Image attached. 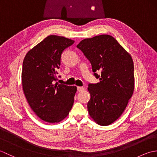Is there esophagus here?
Returning a JSON list of instances; mask_svg holds the SVG:
<instances>
[{
    "mask_svg": "<svg viewBox=\"0 0 157 157\" xmlns=\"http://www.w3.org/2000/svg\"><path fill=\"white\" fill-rule=\"evenodd\" d=\"M78 90L79 92H83L85 90V88H83V87H80V86H79V87H78Z\"/></svg>",
    "mask_w": 157,
    "mask_h": 157,
    "instance_id": "obj_1",
    "label": "esophagus"
}]
</instances>
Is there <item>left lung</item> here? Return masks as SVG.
Returning <instances> with one entry per match:
<instances>
[{"label":"left lung","instance_id":"left-lung-1","mask_svg":"<svg viewBox=\"0 0 157 157\" xmlns=\"http://www.w3.org/2000/svg\"><path fill=\"white\" fill-rule=\"evenodd\" d=\"M91 63L100 82L89 84L90 117L102 126L111 125L125 111L134 90V62L128 52L106 34L86 38L77 45ZM101 73V76L96 72Z\"/></svg>","mask_w":157,"mask_h":157}]
</instances>
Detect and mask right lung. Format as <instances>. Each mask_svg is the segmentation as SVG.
<instances>
[{"label": "right lung", "mask_w": 157, "mask_h": 157, "mask_svg": "<svg viewBox=\"0 0 157 157\" xmlns=\"http://www.w3.org/2000/svg\"><path fill=\"white\" fill-rule=\"evenodd\" d=\"M74 40L48 36L26 54L23 62L21 81L26 100L40 119L59 123L69 115L77 91L75 86L55 84L63 51Z\"/></svg>", "instance_id": "right-lung-1"}]
</instances>
